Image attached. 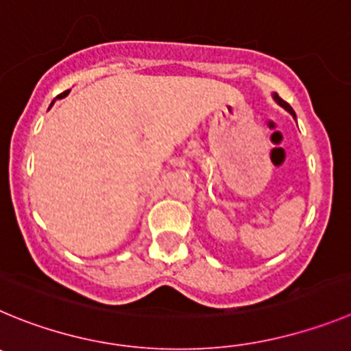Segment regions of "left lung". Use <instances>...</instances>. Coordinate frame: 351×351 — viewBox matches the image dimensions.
<instances>
[{
	"label": "left lung",
	"instance_id": "left-lung-1",
	"mask_svg": "<svg viewBox=\"0 0 351 351\" xmlns=\"http://www.w3.org/2000/svg\"><path fill=\"white\" fill-rule=\"evenodd\" d=\"M274 101H276V103H278V105H280V106H283V108H285L287 110V112H290V113H292V115H295V113H293V110H292V106H290L289 105V103H287V101H283L282 99V97H280V96H278V94H274Z\"/></svg>",
	"mask_w": 351,
	"mask_h": 351
}]
</instances>
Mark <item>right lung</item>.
<instances>
[{
  "label": "right lung",
  "mask_w": 351,
  "mask_h": 351,
  "mask_svg": "<svg viewBox=\"0 0 351 351\" xmlns=\"http://www.w3.org/2000/svg\"><path fill=\"white\" fill-rule=\"evenodd\" d=\"M64 96H68V90H66V93H62V94H59L58 97H64ZM52 103H53V101H52Z\"/></svg>",
  "instance_id": "add662e5"
}]
</instances>
